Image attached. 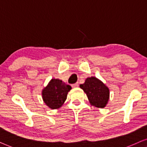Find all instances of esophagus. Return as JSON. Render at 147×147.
I'll use <instances>...</instances> for the list:
<instances>
[{"instance_id":"obj_1","label":"esophagus","mask_w":147,"mask_h":147,"mask_svg":"<svg viewBox=\"0 0 147 147\" xmlns=\"http://www.w3.org/2000/svg\"><path fill=\"white\" fill-rule=\"evenodd\" d=\"M72 87H73V88L78 87H79V83H75V84H73V85H72Z\"/></svg>"}]
</instances>
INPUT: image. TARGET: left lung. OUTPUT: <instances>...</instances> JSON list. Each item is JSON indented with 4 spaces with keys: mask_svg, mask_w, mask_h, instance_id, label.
Returning <instances> with one entry per match:
<instances>
[{
    "mask_svg": "<svg viewBox=\"0 0 147 147\" xmlns=\"http://www.w3.org/2000/svg\"><path fill=\"white\" fill-rule=\"evenodd\" d=\"M80 88L87 95L90 104L97 108L106 106L109 99V89L101 80L95 77H88Z\"/></svg>",
    "mask_w": 147,
    "mask_h": 147,
    "instance_id": "8db88e82",
    "label": "left lung"
}]
</instances>
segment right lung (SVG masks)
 Segmentation results:
<instances>
[{"instance_id":"1","label":"right lung","mask_w":147,"mask_h":147,"mask_svg":"<svg viewBox=\"0 0 147 147\" xmlns=\"http://www.w3.org/2000/svg\"><path fill=\"white\" fill-rule=\"evenodd\" d=\"M72 88L70 85L58 79H52L46 87L42 89V95L44 102L49 108H60L67 98L68 93Z\"/></svg>"}]
</instances>
